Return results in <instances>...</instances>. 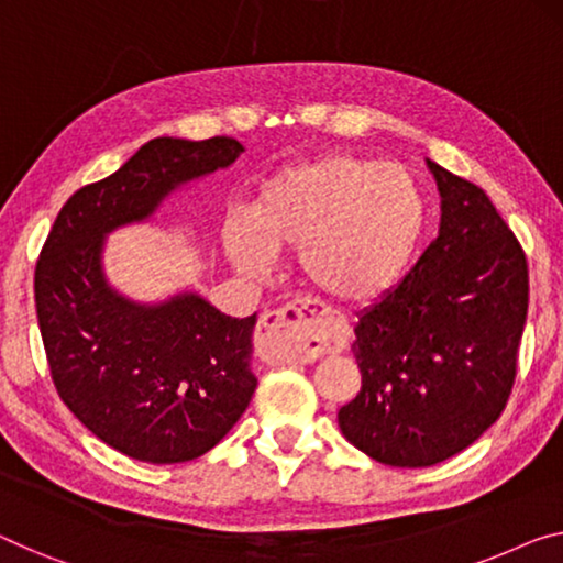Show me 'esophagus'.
Instances as JSON below:
<instances>
[{"label":"esophagus","mask_w":563,"mask_h":563,"mask_svg":"<svg viewBox=\"0 0 563 563\" xmlns=\"http://www.w3.org/2000/svg\"><path fill=\"white\" fill-rule=\"evenodd\" d=\"M346 341V323L310 300L265 310L257 323L260 354L278 364H310L323 354L341 351Z\"/></svg>","instance_id":"34e87169"}]
</instances>
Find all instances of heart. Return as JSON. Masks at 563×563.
Masks as SVG:
<instances>
[{
	"label": "heart",
	"mask_w": 563,
	"mask_h": 563,
	"mask_svg": "<svg viewBox=\"0 0 563 563\" xmlns=\"http://www.w3.org/2000/svg\"><path fill=\"white\" fill-rule=\"evenodd\" d=\"M427 228L417 179L397 164L329 154L285 166L228 230L230 263L260 278L267 255L298 247V271L323 296L366 306L399 283Z\"/></svg>",
	"instance_id": "b5f03b06"
}]
</instances>
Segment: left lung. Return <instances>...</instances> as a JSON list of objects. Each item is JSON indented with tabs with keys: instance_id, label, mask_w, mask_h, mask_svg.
<instances>
[{
	"instance_id": "8db88e82",
	"label": "left lung",
	"mask_w": 563,
	"mask_h": 563,
	"mask_svg": "<svg viewBox=\"0 0 563 563\" xmlns=\"http://www.w3.org/2000/svg\"><path fill=\"white\" fill-rule=\"evenodd\" d=\"M442 197L440 234L397 288L358 313L362 391L339 409L354 448L391 467L438 465L506 407L528 313V267L514 232L473 181L427 158Z\"/></svg>"
}]
</instances>
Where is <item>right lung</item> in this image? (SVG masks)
Listing matches in <instances>:
<instances>
[{
    "mask_svg": "<svg viewBox=\"0 0 563 563\" xmlns=\"http://www.w3.org/2000/svg\"><path fill=\"white\" fill-rule=\"evenodd\" d=\"M242 151L230 136L148 141L65 201L37 260V321L57 394L98 440L141 463H187L232 430L257 387V313L224 316L197 290L133 300L108 280L106 240Z\"/></svg>",
    "mask_w": 563,
    "mask_h": 563,
    "instance_id": "right-lung-1",
    "label": "right lung"
}]
</instances>
